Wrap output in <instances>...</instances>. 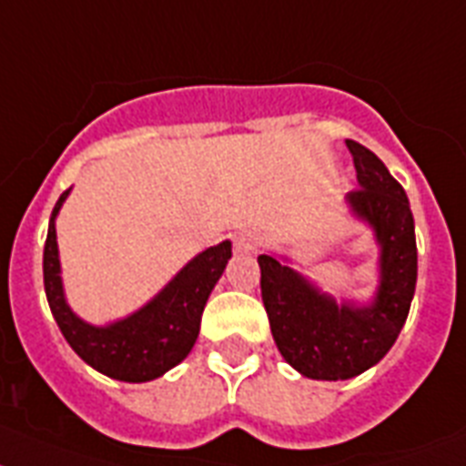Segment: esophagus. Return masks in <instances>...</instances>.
<instances>
[{"label": "esophagus", "mask_w": 466, "mask_h": 466, "mask_svg": "<svg viewBox=\"0 0 466 466\" xmlns=\"http://www.w3.org/2000/svg\"><path fill=\"white\" fill-rule=\"evenodd\" d=\"M257 242H259V238H257V233H252V230H242V233H238V236L233 238V245H236L238 252H249V249H255Z\"/></svg>", "instance_id": "34e87169"}]
</instances>
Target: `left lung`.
Returning a JSON list of instances; mask_svg holds the SVG:
<instances>
[{"instance_id": "1", "label": "left lung", "mask_w": 466, "mask_h": 466, "mask_svg": "<svg viewBox=\"0 0 466 466\" xmlns=\"http://www.w3.org/2000/svg\"><path fill=\"white\" fill-rule=\"evenodd\" d=\"M345 145L360 183L345 199L374 228L380 248V283L371 305H338L276 257H257L261 299L280 355L317 380L352 379L379 364L405 326L417 286V240L405 190L371 149L355 140Z\"/></svg>"}]
</instances>
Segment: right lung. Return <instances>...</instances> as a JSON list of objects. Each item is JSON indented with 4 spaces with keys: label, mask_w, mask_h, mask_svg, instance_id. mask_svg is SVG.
I'll return each mask as SVG.
<instances>
[{
    "label": "right lung",
    "mask_w": 466,
    "mask_h": 466,
    "mask_svg": "<svg viewBox=\"0 0 466 466\" xmlns=\"http://www.w3.org/2000/svg\"><path fill=\"white\" fill-rule=\"evenodd\" d=\"M68 192L71 187L61 192L59 202L54 205L42 257L49 309L76 355L92 369H97L99 374L128 383L159 379L168 369L183 362L198 340L207 299L230 259V242L224 240L199 252L173 276L171 283L155 299H149L136 314L116 324L90 326L73 314L61 286L54 218Z\"/></svg>",
    "instance_id": "right-lung-1"
}]
</instances>
